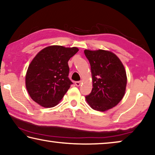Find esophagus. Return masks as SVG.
<instances>
[{
	"label": "esophagus",
	"instance_id": "esophagus-1",
	"mask_svg": "<svg viewBox=\"0 0 155 155\" xmlns=\"http://www.w3.org/2000/svg\"><path fill=\"white\" fill-rule=\"evenodd\" d=\"M75 85H77V86H80V85H81V81H75Z\"/></svg>",
	"mask_w": 155,
	"mask_h": 155
}]
</instances>
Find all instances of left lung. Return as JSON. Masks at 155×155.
<instances>
[{"label": "left lung", "instance_id": "1", "mask_svg": "<svg viewBox=\"0 0 155 155\" xmlns=\"http://www.w3.org/2000/svg\"><path fill=\"white\" fill-rule=\"evenodd\" d=\"M91 64L92 89L85 96L94 110L105 111L118 104L123 98L127 85L124 68L117 56L108 51L85 50Z\"/></svg>", "mask_w": 155, "mask_h": 155}]
</instances>
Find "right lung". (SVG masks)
<instances>
[{
	"instance_id": "obj_1",
	"label": "right lung",
	"mask_w": 155,
	"mask_h": 155,
	"mask_svg": "<svg viewBox=\"0 0 155 155\" xmlns=\"http://www.w3.org/2000/svg\"><path fill=\"white\" fill-rule=\"evenodd\" d=\"M77 47L49 46L41 50L29 64L26 86L32 100L43 107L56 106L73 84L68 77V61Z\"/></svg>"
}]
</instances>
